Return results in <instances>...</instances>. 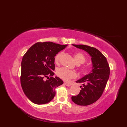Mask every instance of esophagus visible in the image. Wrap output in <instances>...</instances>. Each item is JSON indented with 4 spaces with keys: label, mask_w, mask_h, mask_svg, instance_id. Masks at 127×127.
<instances>
[{
    "label": "esophagus",
    "mask_w": 127,
    "mask_h": 127,
    "mask_svg": "<svg viewBox=\"0 0 127 127\" xmlns=\"http://www.w3.org/2000/svg\"><path fill=\"white\" fill-rule=\"evenodd\" d=\"M64 84L65 85H66L67 86H68V87H69V86H71V84H69V83H64Z\"/></svg>",
    "instance_id": "34e87169"
}]
</instances>
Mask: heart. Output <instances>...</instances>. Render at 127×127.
I'll return each instance as SVG.
<instances>
[{"instance_id":"obj_1","label":"heart","mask_w":127,"mask_h":127,"mask_svg":"<svg viewBox=\"0 0 127 127\" xmlns=\"http://www.w3.org/2000/svg\"><path fill=\"white\" fill-rule=\"evenodd\" d=\"M62 54L63 53L60 52L56 56L55 58V61L56 63H57L59 62ZM74 59L76 63L78 65L84 64L86 61L85 57L84 56L83 53L80 52L75 53L74 55ZM84 70H85V71H87V69H84ZM57 75L59 77L64 80V81H69L70 79L76 78L77 76V73L75 71L70 70L64 67L58 69L57 70Z\"/></svg>"}]
</instances>
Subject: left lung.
Masks as SVG:
<instances>
[{
  "label": "left lung",
  "instance_id": "obj_1",
  "mask_svg": "<svg viewBox=\"0 0 127 127\" xmlns=\"http://www.w3.org/2000/svg\"><path fill=\"white\" fill-rule=\"evenodd\" d=\"M83 50L91 57L92 69L89 74L76 82L82 84V90L72 101L79 105H88L95 102L101 96L109 78L110 68L106 58L98 50L82 44H72Z\"/></svg>",
  "mask_w": 127,
  "mask_h": 127
}]
</instances>
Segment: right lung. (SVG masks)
Instances as JSON below:
<instances>
[{
    "label": "right lung",
    "mask_w": 127,
    "mask_h": 127,
    "mask_svg": "<svg viewBox=\"0 0 127 127\" xmlns=\"http://www.w3.org/2000/svg\"><path fill=\"white\" fill-rule=\"evenodd\" d=\"M67 46L51 42H37L23 57L21 86L27 97L33 103L44 104L50 102L56 95V88L63 84L58 77L52 76L55 75V57ZM45 77L49 79L44 80Z\"/></svg>",
    "instance_id": "1"
}]
</instances>
